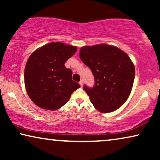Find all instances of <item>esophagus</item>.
Instances as JSON below:
<instances>
[{
	"label": "esophagus",
	"mask_w": 160,
	"mask_h": 160,
	"mask_svg": "<svg viewBox=\"0 0 160 160\" xmlns=\"http://www.w3.org/2000/svg\"><path fill=\"white\" fill-rule=\"evenodd\" d=\"M83 84H84V83H83V81H80L79 82V84L81 85V87H83Z\"/></svg>",
	"instance_id": "1"
}]
</instances>
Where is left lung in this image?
Returning <instances> with one entry per match:
<instances>
[{
	"mask_svg": "<svg viewBox=\"0 0 160 160\" xmlns=\"http://www.w3.org/2000/svg\"><path fill=\"white\" fill-rule=\"evenodd\" d=\"M81 60L91 69L95 86L84 89L95 108L101 113L114 111L130 95L135 78V66L122 50L106 43L83 47Z\"/></svg>",
	"mask_w": 160,
	"mask_h": 160,
	"instance_id": "1",
	"label": "left lung"
}]
</instances>
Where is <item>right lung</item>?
Here are the masks:
<instances>
[{
	"mask_svg": "<svg viewBox=\"0 0 160 160\" xmlns=\"http://www.w3.org/2000/svg\"><path fill=\"white\" fill-rule=\"evenodd\" d=\"M77 48L60 42H52L38 48L28 58L25 68L27 93L37 106L54 111L68 101L80 85L72 80V71L65 62Z\"/></svg>",
	"mask_w": 160,
	"mask_h": 160,
	"instance_id": "1",
	"label": "right lung"
}]
</instances>
